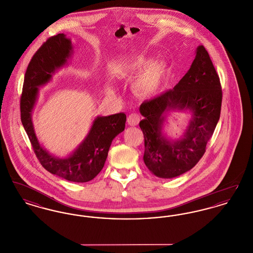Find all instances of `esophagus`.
I'll return each mask as SVG.
<instances>
[{
    "mask_svg": "<svg viewBox=\"0 0 253 253\" xmlns=\"http://www.w3.org/2000/svg\"><path fill=\"white\" fill-rule=\"evenodd\" d=\"M139 121H140V116L136 113H132L131 115H129L127 119V122L130 126H136Z\"/></svg>",
    "mask_w": 253,
    "mask_h": 253,
    "instance_id": "esophagus-1",
    "label": "esophagus"
}]
</instances>
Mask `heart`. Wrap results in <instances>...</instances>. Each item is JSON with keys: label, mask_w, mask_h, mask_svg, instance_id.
Here are the masks:
<instances>
[{"label": "heart", "mask_w": 253, "mask_h": 253, "mask_svg": "<svg viewBox=\"0 0 253 253\" xmlns=\"http://www.w3.org/2000/svg\"><path fill=\"white\" fill-rule=\"evenodd\" d=\"M146 64V61H136L132 65L133 71H139ZM166 74V67L163 63L153 62L145 67L134 83V90L141 96H148L157 93L162 84Z\"/></svg>", "instance_id": "1"}]
</instances>
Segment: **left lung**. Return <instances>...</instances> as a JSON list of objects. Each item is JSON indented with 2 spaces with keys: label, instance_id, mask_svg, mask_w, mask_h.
<instances>
[{
  "label": "left lung",
  "instance_id": "left-lung-1",
  "mask_svg": "<svg viewBox=\"0 0 253 253\" xmlns=\"http://www.w3.org/2000/svg\"><path fill=\"white\" fill-rule=\"evenodd\" d=\"M221 104L219 76L208 51L199 45L191 68L173 89L140 105L145 165L160 178H173L193 169L204 156L215 130ZM176 108L190 109L193 119L183 137L170 142L162 134V125L165 114Z\"/></svg>",
  "mask_w": 253,
  "mask_h": 253
}]
</instances>
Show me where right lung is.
Here are the masks:
<instances>
[{"label":"right lung","mask_w":253,"mask_h":253,"mask_svg":"<svg viewBox=\"0 0 253 253\" xmlns=\"http://www.w3.org/2000/svg\"><path fill=\"white\" fill-rule=\"evenodd\" d=\"M71 54V41L63 33L49 38L38 49L24 75L20 103L21 121L43 168L66 180L84 183L94 179L103 168L113 139L124 131L126 115L119 113L108 117H97L84 142L68 157L52 156L41 146L31 119L39 94L38 87L47 84L52 74L66 63Z\"/></svg>","instance_id":"obj_1"}]
</instances>
